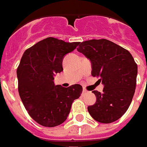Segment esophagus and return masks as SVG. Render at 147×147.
I'll use <instances>...</instances> for the list:
<instances>
[{
	"mask_svg": "<svg viewBox=\"0 0 147 147\" xmlns=\"http://www.w3.org/2000/svg\"><path fill=\"white\" fill-rule=\"evenodd\" d=\"M86 92H87V90L84 88V89L82 90V94H85V93H86Z\"/></svg>",
	"mask_w": 147,
	"mask_h": 147,
	"instance_id": "1",
	"label": "esophagus"
}]
</instances>
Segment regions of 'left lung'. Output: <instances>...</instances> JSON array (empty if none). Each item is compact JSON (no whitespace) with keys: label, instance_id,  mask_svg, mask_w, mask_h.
I'll return each instance as SVG.
<instances>
[{"label":"left lung","instance_id":"obj_1","mask_svg":"<svg viewBox=\"0 0 147 147\" xmlns=\"http://www.w3.org/2000/svg\"><path fill=\"white\" fill-rule=\"evenodd\" d=\"M82 53L92 65V75L100 77L103 92L92 91L96 101L88 106L92 118L102 123L116 121L131 103L136 87L138 66L131 53L109 40L91 39L79 43Z\"/></svg>","mask_w":147,"mask_h":147}]
</instances>
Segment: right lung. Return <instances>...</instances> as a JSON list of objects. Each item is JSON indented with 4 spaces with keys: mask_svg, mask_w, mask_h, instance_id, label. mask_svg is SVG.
Listing matches in <instances>:
<instances>
[{
    "mask_svg": "<svg viewBox=\"0 0 147 147\" xmlns=\"http://www.w3.org/2000/svg\"><path fill=\"white\" fill-rule=\"evenodd\" d=\"M48 37L38 42L22 56L16 74L20 99L30 116L38 124L53 127L68 117L73 102L80 97L82 86L55 85V74L63 70L65 55L79 45Z\"/></svg>",
    "mask_w": 147,
    "mask_h": 147,
    "instance_id": "add662e5",
    "label": "right lung"
}]
</instances>
